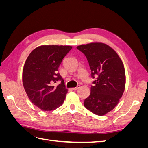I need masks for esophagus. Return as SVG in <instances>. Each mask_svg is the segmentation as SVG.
I'll return each mask as SVG.
<instances>
[{
	"mask_svg": "<svg viewBox=\"0 0 148 148\" xmlns=\"http://www.w3.org/2000/svg\"><path fill=\"white\" fill-rule=\"evenodd\" d=\"M79 88H80V85H78L77 87L73 88V90H77V89H78Z\"/></svg>",
	"mask_w": 148,
	"mask_h": 148,
	"instance_id": "esophagus-1",
	"label": "esophagus"
}]
</instances>
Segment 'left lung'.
<instances>
[{
    "mask_svg": "<svg viewBox=\"0 0 148 148\" xmlns=\"http://www.w3.org/2000/svg\"><path fill=\"white\" fill-rule=\"evenodd\" d=\"M86 57L96 79L84 106L96 115L102 116L118 104L125 88L126 77L123 62L114 49L102 42H91L77 47Z\"/></svg>",
    "mask_w": 148,
    "mask_h": 148,
    "instance_id": "8db88e82",
    "label": "left lung"
}]
</instances>
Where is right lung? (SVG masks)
<instances>
[{"instance_id": "right-lung-1", "label": "right lung", "mask_w": 148, "mask_h": 148, "mask_svg": "<svg viewBox=\"0 0 148 148\" xmlns=\"http://www.w3.org/2000/svg\"><path fill=\"white\" fill-rule=\"evenodd\" d=\"M72 46L43 45L31 52L25 63L22 81L29 100L43 111L55 110L61 106L68 89L58 69ZM59 80L61 83L53 84Z\"/></svg>"}]
</instances>
